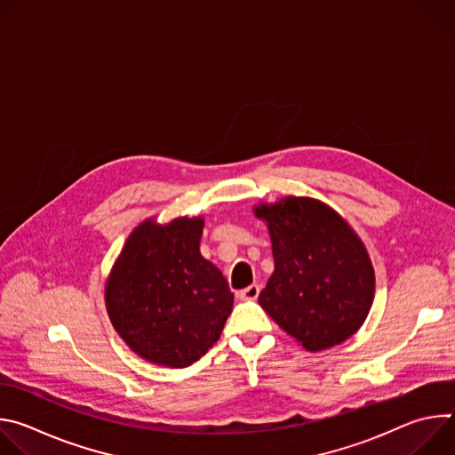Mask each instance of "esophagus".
I'll return each mask as SVG.
<instances>
[{
	"instance_id": "obj_1",
	"label": "esophagus",
	"mask_w": 455,
	"mask_h": 455,
	"mask_svg": "<svg viewBox=\"0 0 455 455\" xmlns=\"http://www.w3.org/2000/svg\"><path fill=\"white\" fill-rule=\"evenodd\" d=\"M259 291H261V288H259L257 284H250L239 291V299L241 300H255L259 297Z\"/></svg>"
}]
</instances>
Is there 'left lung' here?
<instances>
[{
	"label": "left lung",
	"instance_id": "obj_1",
	"mask_svg": "<svg viewBox=\"0 0 455 455\" xmlns=\"http://www.w3.org/2000/svg\"><path fill=\"white\" fill-rule=\"evenodd\" d=\"M268 223L275 270L259 304L304 349L316 353L355 335L372 304L369 253L331 207L288 196L253 207Z\"/></svg>",
	"mask_w": 455,
	"mask_h": 455
}]
</instances>
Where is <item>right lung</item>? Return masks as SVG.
I'll return each instance as SVG.
<instances>
[{
	"mask_svg": "<svg viewBox=\"0 0 455 455\" xmlns=\"http://www.w3.org/2000/svg\"><path fill=\"white\" fill-rule=\"evenodd\" d=\"M204 218L140 223L106 283V309L122 340L148 362L187 367L220 339L234 293L202 255Z\"/></svg>",
	"mask_w": 455,
	"mask_h": 455,
	"instance_id": "1",
	"label": "right lung"
}]
</instances>
